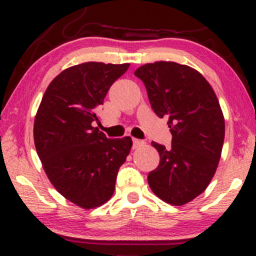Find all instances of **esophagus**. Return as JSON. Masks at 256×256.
I'll list each match as a JSON object with an SVG mask.
<instances>
[{"instance_id": "34e87169", "label": "esophagus", "mask_w": 256, "mask_h": 256, "mask_svg": "<svg viewBox=\"0 0 256 256\" xmlns=\"http://www.w3.org/2000/svg\"><path fill=\"white\" fill-rule=\"evenodd\" d=\"M132 142H134V148H137V146L144 144V142H143V140H137V138H134V140H132Z\"/></svg>"}]
</instances>
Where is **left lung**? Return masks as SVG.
<instances>
[{"mask_svg":"<svg viewBox=\"0 0 256 256\" xmlns=\"http://www.w3.org/2000/svg\"><path fill=\"white\" fill-rule=\"evenodd\" d=\"M134 76L146 85L152 110L168 118L172 146L152 142L160 164L148 174L152 192L182 206L202 194L218 167L225 120L216 92L201 73L172 61L138 67Z\"/></svg>","mask_w":256,"mask_h":256,"instance_id":"1","label":"left lung"}]
</instances>
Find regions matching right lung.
<instances>
[{
    "label": "right lung",
    "mask_w": 256,
    "mask_h": 256,
    "mask_svg": "<svg viewBox=\"0 0 256 256\" xmlns=\"http://www.w3.org/2000/svg\"><path fill=\"white\" fill-rule=\"evenodd\" d=\"M130 64L84 62L64 70L46 88L34 116V140L49 180L84 210L106 204L130 152V137H106L98 110Z\"/></svg>",
    "instance_id": "right-lung-1"
}]
</instances>
